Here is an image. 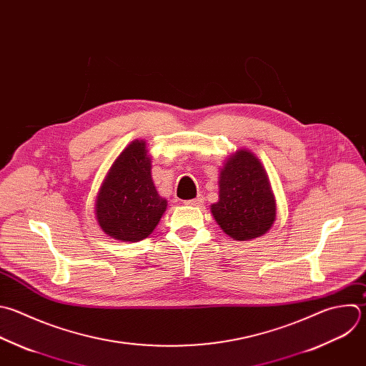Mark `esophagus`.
<instances>
[{
    "mask_svg": "<svg viewBox=\"0 0 366 366\" xmlns=\"http://www.w3.org/2000/svg\"><path fill=\"white\" fill-rule=\"evenodd\" d=\"M185 204H187V205H192V207H199V205L204 204V197H202V195H198V197L194 198V199H187Z\"/></svg>",
    "mask_w": 366,
    "mask_h": 366,
    "instance_id": "1",
    "label": "esophagus"
}]
</instances>
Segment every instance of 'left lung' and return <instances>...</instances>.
I'll list each match as a JSON object with an SVG mask.
<instances>
[{"label": "left lung", "mask_w": 366, "mask_h": 366, "mask_svg": "<svg viewBox=\"0 0 366 366\" xmlns=\"http://www.w3.org/2000/svg\"><path fill=\"white\" fill-rule=\"evenodd\" d=\"M219 201L211 212L221 229L234 239L246 241L270 229L276 201L260 161L249 151H238L219 174Z\"/></svg>", "instance_id": "left-lung-1"}]
</instances>
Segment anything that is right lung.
Listing matches in <instances>:
<instances>
[{"instance_id": "right-lung-1", "label": "right lung", "mask_w": 366, "mask_h": 366, "mask_svg": "<svg viewBox=\"0 0 366 366\" xmlns=\"http://www.w3.org/2000/svg\"><path fill=\"white\" fill-rule=\"evenodd\" d=\"M144 141H134L112 165L96 199L102 229L122 241L147 238L167 209L151 177Z\"/></svg>"}]
</instances>
